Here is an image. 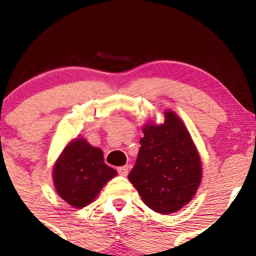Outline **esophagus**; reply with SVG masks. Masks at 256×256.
I'll use <instances>...</instances> for the list:
<instances>
[{
	"label": "esophagus",
	"instance_id": "obj_1",
	"mask_svg": "<svg viewBox=\"0 0 256 256\" xmlns=\"http://www.w3.org/2000/svg\"><path fill=\"white\" fill-rule=\"evenodd\" d=\"M118 171H119V174L122 176H126L128 174V165H125V166L118 168Z\"/></svg>",
	"mask_w": 256,
	"mask_h": 256
}]
</instances>
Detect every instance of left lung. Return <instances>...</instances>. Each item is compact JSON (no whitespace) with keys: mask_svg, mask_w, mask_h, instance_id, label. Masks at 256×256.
Here are the masks:
<instances>
[{"mask_svg":"<svg viewBox=\"0 0 256 256\" xmlns=\"http://www.w3.org/2000/svg\"><path fill=\"white\" fill-rule=\"evenodd\" d=\"M164 122H148L128 180L143 203L159 214L178 212L194 198L203 178L200 154L190 131L174 110Z\"/></svg>","mask_w":256,"mask_h":256,"instance_id":"1","label":"left lung"}]
</instances>
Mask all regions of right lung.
<instances>
[{
	"instance_id": "add662e5",
	"label": "right lung",
	"mask_w": 256,
	"mask_h": 256,
	"mask_svg": "<svg viewBox=\"0 0 256 256\" xmlns=\"http://www.w3.org/2000/svg\"><path fill=\"white\" fill-rule=\"evenodd\" d=\"M116 175V170L104 162L103 150L90 144L85 137L66 143L52 166L57 194L75 209L91 204Z\"/></svg>"
}]
</instances>
